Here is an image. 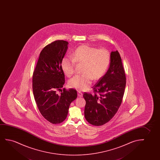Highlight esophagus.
<instances>
[{
    "label": "esophagus",
    "mask_w": 160,
    "mask_h": 160,
    "mask_svg": "<svg viewBox=\"0 0 160 160\" xmlns=\"http://www.w3.org/2000/svg\"><path fill=\"white\" fill-rule=\"evenodd\" d=\"M78 96L80 97H82V92H81V91H78Z\"/></svg>",
    "instance_id": "1"
}]
</instances>
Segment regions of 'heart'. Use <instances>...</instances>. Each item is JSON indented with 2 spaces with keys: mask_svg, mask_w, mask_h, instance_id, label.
Here are the masks:
<instances>
[{
  "mask_svg": "<svg viewBox=\"0 0 160 160\" xmlns=\"http://www.w3.org/2000/svg\"><path fill=\"white\" fill-rule=\"evenodd\" d=\"M111 55L105 48H98L88 45L79 46L72 53V58L64 57L61 67L66 76L70 77L74 72L75 65L82 64L81 72L68 81V86L80 91L87 90L93 80H98L105 74L109 66Z\"/></svg>",
  "mask_w": 160,
  "mask_h": 160,
  "instance_id": "heart-1",
  "label": "heart"
}]
</instances>
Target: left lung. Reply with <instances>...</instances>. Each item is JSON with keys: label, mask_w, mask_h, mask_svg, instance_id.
Listing matches in <instances>:
<instances>
[{"label": "left lung", "mask_w": 160, "mask_h": 160, "mask_svg": "<svg viewBox=\"0 0 160 160\" xmlns=\"http://www.w3.org/2000/svg\"><path fill=\"white\" fill-rule=\"evenodd\" d=\"M110 55L109 68L93 86V93H83L86 120L96 126L104 125L114 117L125 93L126 79L120 55L118 51Z\"/></svg>", "instance_id": "obj_1"}]
</instances>
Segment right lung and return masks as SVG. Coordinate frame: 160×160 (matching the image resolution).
<instances>
[{
	"instance_id": "right-lung-1",
	"label": "right lung",
	"mask_w": 160,
	"mask_h": 160,
	"mask_svg": "<svg viewBox=\"0 0 160 160\" xmlns=\"http://www.w3.org/2000/svg\"><path fill=\"white\" fill-rule=\"evenodd\" d=\"M68 42L56 40L47 45L40 53L32 78L35 102L42 116L53 124L65 120L70 103L77 98L73 88H63L65 82L61 62L68 48Z\"/></svg>"
}]
</instances>
